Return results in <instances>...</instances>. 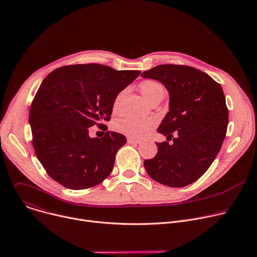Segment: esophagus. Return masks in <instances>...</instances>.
Here are the masks:
<instances>
[{
  "instance_id": "obj_1",
  "label": "esophagus",
  "mask_w": 257,
  "mask_h": 257,
  "mask_svg": "<svg viewBox=\"0 0 257 257\" xmlns=\"http://www.w3.org/2000/svg\"><path fill=\"white\" fill-rule=\"evenodd\" d=\"M127 141H128V143H139L140 142V139H136V138H131V137H128V139H127Z\"/></svg>"
}]
</instances>
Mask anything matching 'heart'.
I'll use <instances>...</instances> for the list:
<instances>
[{"label": "heart", "mask_w": 257, "mask_h": 257, "mask_svg": "<svg viewBox=\"0 0 257 257\" xmlns=\"http://www.w3.org/2000/svg\"><path fill=\"white\" fill-rule=\"evenodd\" d=\"M140 91L143 96L149 101L158 95H164V86L155 80H145L140 84ZM125 90L118 93L114 100L113 109L115 113L119 112L121 99L123 97ZM157 125V120L155 118H123L118 120L114 128L117 132L124 134L131 138H141L148 134Z\"/></svg>", "instance_id": "1"}]
</instances>
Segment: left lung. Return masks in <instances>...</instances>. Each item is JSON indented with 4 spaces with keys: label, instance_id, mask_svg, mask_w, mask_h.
<instances>
[{
    "label": "left lung",
    "instance_id": "obj_1",
    "mask_svg": "<svg viewBox=\"0 0 257 257\" xmlns=\"http://www.w3.org/2000/svg\"><path fill=\"white\" fill-rule=\"evenodd\" d=\"M141 76L160 81L170 94V111L158 129L167 141L156 142L158 154L144 161L145 170L163 185L185 187L207 171L226 137L223 88L206 73L184 65H159Z\"/></svg>",
    "mask_w": 257,
    "mask_h": 257
}]
</instances>
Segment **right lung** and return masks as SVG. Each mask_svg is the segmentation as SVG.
<instances>
[{
	"label": "right lung",
	"instance_id": "obj_1",
	"mask_svg": "<svg viewBox=\"0 0 257 257\" xmlns=\"http://www.w3.org/2000/svg\"><path fill=\"white\" fill-rule=\"evenodd\" d=\"M101 64L60 67L44 79L30 106L29 123L36 157L59 184L82 190L111 174L124 135L106 131L90 138L88 128L109 121L118 93L140 74Z\"/></svg>",
	"mask_w": 257,
	"mask_h": 257
}]
</instances>
